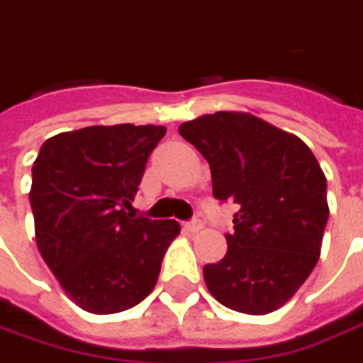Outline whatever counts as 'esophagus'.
<instances>
[{
    "label": "esophagus",
    "instance_id": "esophagus-1",
    "mask_svg": "<svg viewBox=\"0 0 363 363\" xmlns=\"http://www.w3.org/2000/svg\"><path fill=\"white\" fill-rule=\"evenodd\" d=\"M184 231H189V233H196V231H201L203 229V220L201 219H191V220H186L184 225Z\"/></svg>",
    "mask_w": 363,
    "mask_h": 363
}]
</instances>
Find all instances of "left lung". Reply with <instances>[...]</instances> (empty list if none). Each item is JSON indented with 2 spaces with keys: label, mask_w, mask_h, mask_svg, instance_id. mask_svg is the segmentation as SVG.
Wrapping results in <instances>:
<instances>
[{
  "label": "left lung",
  "mask_w": 363,
  "mask_h": 363,
  "mask_svg": "<svg viewBox=\"0 0 363 363\" xmlns=\"http://www.w3.org/2000/svg\"><path fill=\"white\" fill-rule=\"evenodd\" d=\"M205 157L213 194L239 211L227 255L203 267L213 297L263 315L303 285L319 259L330 217L323 170L295 134L243 112H215L179 126Z\"/></svg>",
  "instance_id": "obj_1"
}]
</instances>
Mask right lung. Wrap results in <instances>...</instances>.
<instances>
[{
    "mask_svg": "<svg viewBox=\"0 0 363 363\" xmlns=\"http://www.w3.org/2000/svg\"><path fill=\"white\" fill-rule=\"evenodd\" d=\"M164 126H88L48 138L32 167L35 241L64 291L118 313L155 289L177 220L128 213Z\"/></svg>",
    "mask_w": 363,
    "mask_h": 363,
    "instance_id": "1",
    "label": "right lung"
}]
</instances>
